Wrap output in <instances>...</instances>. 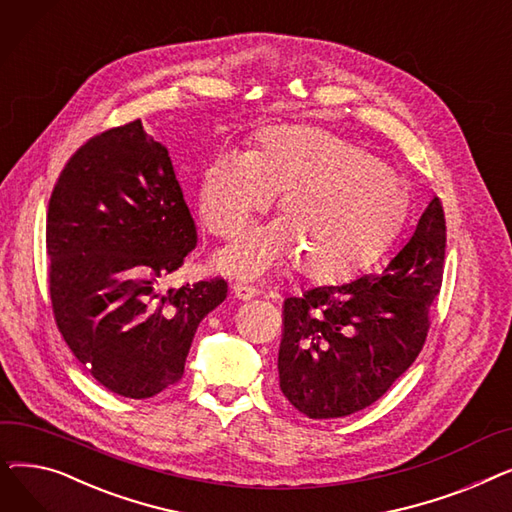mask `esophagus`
I'll list each match as a JSON object with an SVG mask.
<instances>
[{
    "label": "esophagus",
    "instance_id": "obj_1",
    "mask_svg": "<svg viewBox=\"0 0 512 512\" xmlns=\"http://www.w3.org/2000/svg\"><path fill=\"white\" fill-rule=\"evenodd\" d=\"M232 294H234L238 301H251V299L257 297L259 290L253 288V286H245V284H234L232 286Z\"/></svg>",
    "mask_w": 512,
    "mask_h": 512
}]
</instances>
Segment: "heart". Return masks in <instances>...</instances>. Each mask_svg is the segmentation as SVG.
I'll use <instances>...</instances> for the list:
<instances>
[{
	"label": "heart",
	"mask_w": 512,
	"mask_h": 512,
	"mask_svg": "<svg viewBox=\"0 0 512 512\" xmlns=\"http://www.w3.org/2000/svg\"><path fill=\"white\" fill-rule=\"evenodd\" d=\"M282 192V218L213 257L234 280H263L301 261L313 278H342L384 242L405 211L398 178L355 143L311 126L259 134L251 153L224 149L201 172L205 228L236 238Z\"/></svg>",
	"instance_id": "obj_1"
}]
</instances>
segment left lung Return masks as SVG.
Segmentation results:
<instances>
[{"label":"left lung","mask_w":512,"mask_h":512,"mask_svg":"<svg viewBox=\"0 0 512 512\" xmlns=\"http://www.w3.org/2000/svg\"><path fill=\"white\" fill-rule=\"evenodd\" d=\"M438 197L382 272L284 301L280 390L311 419L353 415L384 396L421 353L444 274Z\"/></svg>","instance_id":"1"}]
</instances>
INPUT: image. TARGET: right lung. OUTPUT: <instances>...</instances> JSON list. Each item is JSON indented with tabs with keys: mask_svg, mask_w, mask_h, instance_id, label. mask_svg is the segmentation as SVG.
Instances as JSON below:
<instances>
[{
	"mask_svg": "<svg viewBox=\"0 0 512 512\" xmlns=\"http://www.w3.org/2000/svg\"><path fill=\"white\" fill-rule=\"evenodd\" d=\"M197 247L168 149L141 120L80 147L49 199V292L56 324L93 378L126 398L176 384L220 278L159 290Z\"/></svg>",
	"mask_w": 512,
	"mask_h": 512,
	"instance_id": "add662e5",
	"label": "right lung"
}]
</instances>
